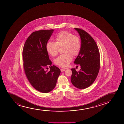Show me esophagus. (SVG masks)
Segmentation results:
<instances>
[{"instance_id": "obj_1", "label": "esophagus", "mask_w": 124, "mask_h": 124, "mask_svg": "<svg viewBox=\"0 0 124 124\" xmlns=\"http://www.w3.org/2000/svg\"><path fill=\"white\" fill-rule=\"evenodd\" d=\"M65 69H63V68H61V72H63V71H65Z\"/></svg>"}]
</instances>
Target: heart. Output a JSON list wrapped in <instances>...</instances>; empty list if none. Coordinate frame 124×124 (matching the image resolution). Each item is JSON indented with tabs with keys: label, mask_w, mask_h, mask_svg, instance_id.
<instances>
[{
	"label": "heart",
	"mask_w": 124,
	"mask_h": 124,
	"mask_svg": "<svg viewBox=\"0 0 124 124\" xmlns=\"http://www.w3.org/2000/svg\"><path fill=\"white\" fill-rule=\"evenodd\" d=\"M56 42L49 41L46 44V50L52 56L58 54L59 47L64 46L63 52L54 60L56 65L62 68L68 67L72 61V56L79 54L81 49V42L78 37L65 31L59 32L56 37Z\"/></svg>",
	"instance_id": "obj_1"
}]
</instances>
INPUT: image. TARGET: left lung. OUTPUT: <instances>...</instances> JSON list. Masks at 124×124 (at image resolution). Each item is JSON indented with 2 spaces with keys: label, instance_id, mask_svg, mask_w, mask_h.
Segmentation results:
<instances>
[{
  "label": "left lung",
  "instance_id": "obj_1",
  "mask_svg": "<svg viewBox=\"0 0 124 124\" xmlns=\"http://www.w3.org/2000/svg\"><path fill=\"white\" fill-rule=\"evenodd\" d=\"M81 39V49L74 63L79 65L81 69L77 72L72 68L71 81L79 89L92 85L97 76L100 67V56L96 43L90 35L83 30L75 28Z\"/></svg>",
  "mask_w": 124,
  "mask_h": 124
}]
</instances>
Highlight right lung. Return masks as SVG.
<instances>
[{
    "label": "right lung",
    "mask_w": 124,
    "mask_h": 124,
    "mask_svg": "<svg viewBox=\"0 0 124 124\" xmlns=\"http://www.w3.org/2000/svg\"><path fill=\"white\" fill-rule=\"evenodd\" d=\"M54 30L32 32L27 39L23 50V66L28 81L35 89L43 93L51 92L56 86L61 70L49 59L46 44ZM51 66L50 67V66ZM48 66L50 70H45Z\"/></svg>",
    "instance_id": "1"
}]
</instances>
